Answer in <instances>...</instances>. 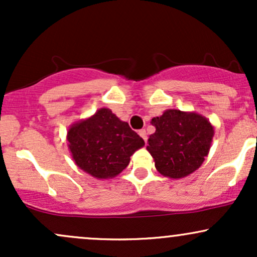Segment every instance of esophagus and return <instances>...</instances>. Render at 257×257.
<instances>
[{
  "mask_svg": "<svg viewBox=\"0 0 257 257\" xmlns=\"http://www.w3.org/2000/svg\"><path fill=\"white\" fill-rule=\"evenodd\" d=\"M139 135H140V137L143 138L144 140H145V143H146V141H147V134H146L145 129H141V131H139Z\"/></svg>",
  "mask_w": 257,
  "mask_h": 257,
  "instance_id": "34e87169",
  "label": "esophagus"
}]
</instances>
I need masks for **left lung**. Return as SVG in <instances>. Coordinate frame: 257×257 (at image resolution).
Segmentation results:
<instances>
[{"mask_svg": "<svg viewBox=\"0 0 257 257\" xmlns=\"http://www.w3.org/2000/svg\"><path fill=\"white\" fill-rule=\"evenodd\" d=\"M156 132L150 135L147 151L163 176L181 179L202 166L214 138V126L202 114L166 110L151 120Z\"/></svg>", "mask_w": 257, "mask_h": 257, "instance_id": "left-lung-1", "label": "left lung"}]
</instances>
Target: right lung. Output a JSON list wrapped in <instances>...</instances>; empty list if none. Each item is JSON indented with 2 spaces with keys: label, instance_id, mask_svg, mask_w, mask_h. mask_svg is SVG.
Here are the masks:
<instances>
[{
  "label": "right lung",
  "instance_id": "1",
  "mask_svg": "<svg viewBox=\"0 0 257 257\" xmlns=\"http://www.w3.org/2000/svg\"><path fill=\"white\" fill-rule=\"evenodd\" d=\"M66 139L76 166L99 180L112 179L122 173L133 153L145 145L128 123L106 107L73 123Z\"/></svg>",
  "mask_w": 257,
  "mask_h": 257
}]
</instances>
